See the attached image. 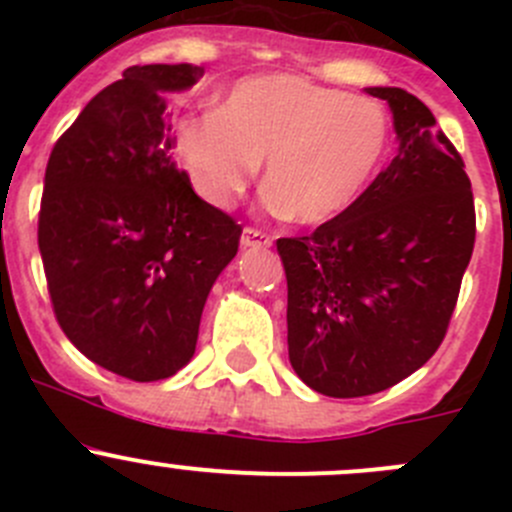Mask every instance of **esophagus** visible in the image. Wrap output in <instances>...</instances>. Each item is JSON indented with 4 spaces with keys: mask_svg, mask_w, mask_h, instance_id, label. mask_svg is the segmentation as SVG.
<instances>
[{
    "mask_svg": "<svg viewBox=\"0 0 512 512\" xmlns=\"http://www.w3.org/2000/svg\"><path fill=\"white\" fill-rule=\"evenodd\" d=\"M240 245L242 247H270L272 245V237L265 235L262 230L257 227H245L240 237Z\"/></svg>",
    "mask_w": 512,
    "mask_h": 512,
    "instance_id": "34e87169",
    "label": "esophagus"
}]
</instances>
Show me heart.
Here are the masks:
<instances>
[{
  "instance_id": "obj_1",
  "label": "heart",
  "mask_w": 512,
  "mask_h": 512,
  "mask_svg": "<svg viewBox=\"0 0 512 512\" xmlns=\"http://www.w3.org/2000/svg\"><path fill=\"white\" fill-rule=\"evenodd\" d=\"M389 148V116L297 74L247 76L215 111L175 126V153L213 208L235 203L265 158L267 205L302 225H324L359 200Z\"/></svg>"
}]
</instances>
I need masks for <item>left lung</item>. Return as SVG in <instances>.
<instances>
[{"mask_svg": "<svg viewBox=\"0 0 512 512\" xmlns=\"http://www.w3.org/2000/svg\"><path fill=\"white\" fill-rule=\"evenodd\" d=\"M394 113L399 153L339 218L280 237L289 364L334 399L379 394L446 337L476 242L461 153L414 94L371 86Z\"/></svg>", "mask_w": 512, "mask_h": 512, "instance_id": "obj_1", "label": "left lung"}]
</instances>
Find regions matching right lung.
<instances>
[{"label": "right lung", "mask_w": 512, "mask_h": 512, "mask_svg": "<svg viewBox=\"0 0 512 512\" xmlns=\"http://www.w3.org/2000/svg\"><path fill=\"white\" fill-rule=\"evenodd\" d=\"M203 66H131L86 103L46 163L39 252L56 322L81 354L160 381L195 354L205 299L242 227L173 160L170 96Z\"/></svg>", "instance_id": "add662e5"}]
</instances>
